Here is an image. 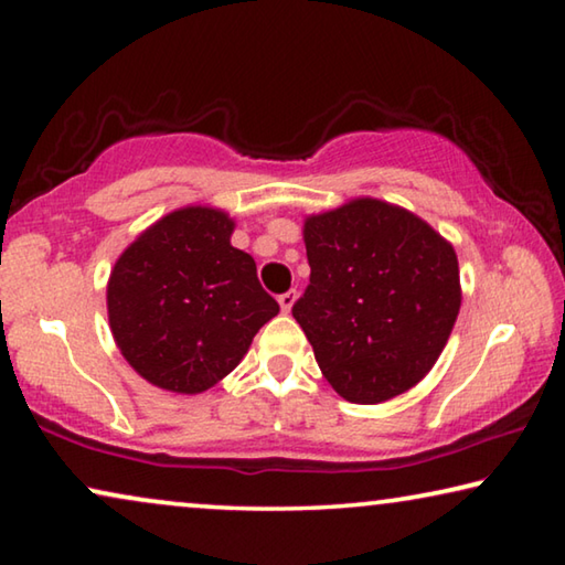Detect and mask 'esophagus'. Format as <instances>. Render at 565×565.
I'll use <instances>...</instances> for the list:
<instances>
[{"mask_svg": "<svg viewBox=\"0 0 565 565\" xmlns=\"http://www.w3.org/2000/svg\"><path fill=\"white\" fill-rule=\"evenodd\" d=\"M294 301H296V291L291 289V291H286V294H281L279 296V306H281V311L284 313H289L291 311V306H294Z\"/></svg>", "mask_w": 565, "mask_h": 565, "instance_id": "1", "label": "esophagus"}]
</instances>
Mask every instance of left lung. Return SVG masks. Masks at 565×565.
<instances>
[{
    "mask_svg": "<svg viewBox=\"0 0 565 565\" xmlns=\"http://www.w3.org/2000/svg\"><path fill=\"white\" fill-rule=\"evenodd\" d=\"M303 244L311 276L291 313L333 391L381 404L416 386L461 309L454 246L369 196L306 218Z\"/></svg>",
    "mask_w": 565,
    "mask_h": 565,
    "instance_id": "obj_1",
    "label": "left lung"
}]
</instances>
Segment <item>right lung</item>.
<instances>
[{
    "label": "right lung",
    "mask_w": 565,
    "mask_h": 565,
    "mask_svg": "<svg viewBox=\"0 0 565 565\" xmlns=\"http://www.w3.org/2000/svg\"><path fill=\"white\" fill-rule=\"evenodd\" d=\"M232 232L222 209L184 206L141 232L114 264L109 327L149 384L202 394L232 374L256 331L279 313Z\"/></svg>",
    "instance_id": "add662e5"
}]
</instances>
